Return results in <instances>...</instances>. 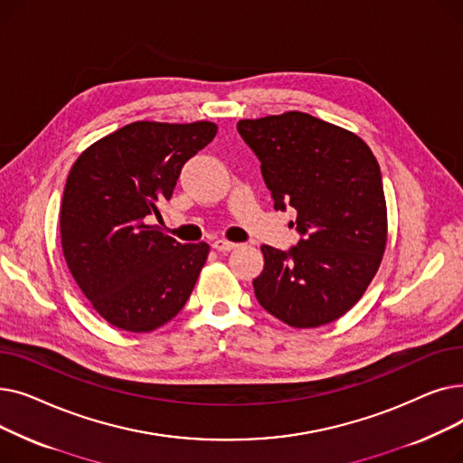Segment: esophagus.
<instances>
[{
	"instance_id": "esophagus-1",
	"label": "esophagus",
	"mask_w": 463,
	"mask_h": 463,
	"mask_svg": "<svg viewBox=\"0 0 463 463\" xmlns=\"http://www.w3.org/2000/svg\"><path fill=\"white\" fill-rule=\"evenodd\" d=\"M236 246H238V244H234V241L222 240V238L215 240L213 244H212V248H213V250H217V251H223V253H225V251H232Z\"/></svg>"
}]
</instances>
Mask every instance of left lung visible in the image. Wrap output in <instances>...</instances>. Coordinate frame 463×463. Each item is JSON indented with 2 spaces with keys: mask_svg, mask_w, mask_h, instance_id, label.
<instances>
[{
  "mask_svg": "<svg viewBox=\"0 0 463 463\" xmlns=\"http://www.w3.org/2000/svg\"><path fill=\"white\" fill-rule=\"evenodd\" d=\"M238 133L260 161L274 208L297 210L298 246H260L253 279L259 304L295 328L345 315L366 293L386 248L379 163L353 131L306 112L240 119Z\"/></svg>",
  "mask_w": 463,
  "mask_h": 463,
  "instance_id": "obj_1",
  "label": "left lung"
}]
</instances>
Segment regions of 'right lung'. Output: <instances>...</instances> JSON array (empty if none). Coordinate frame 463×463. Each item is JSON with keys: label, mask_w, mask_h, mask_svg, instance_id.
<instances>
[{"label": "right lung", "mask_w": 463, "mask_h": 463, "mask_svg": "<svg viewBox=\"0 0 463 463\" xmlns=\"http://www.w3.org/2000/svg\"><path fill=\"white\" fill-rule=\"evenodd\" d=\"M215 133L204 119L133 121L88 146L71 166L60 212L63 257L109 325L152 332L185 306L210 246H182L148 219L161 215L184 163Z\"/></svg>", "instance_id": "1"}]
</instances>
